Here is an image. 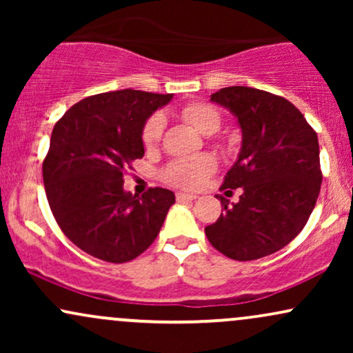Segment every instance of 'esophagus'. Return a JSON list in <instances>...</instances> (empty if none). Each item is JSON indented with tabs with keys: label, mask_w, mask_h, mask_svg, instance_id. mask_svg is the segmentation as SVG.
I'll return each mask as SVG.
<instances>
[{
	"label": "esophagus",
	"mask_w": 353,
	"mask_h": 353,
	"mask_svg": "<svg viewBox=\"0 0 353 353\" xmlns=\"http://www.w3.org/2000/svg\"><path fill=\"white\" fill-rule=\"evenodd\" d=\"M176 199L179 202H184V201H196L197 196H194V194H185V192H177L176 194Z\"/></svg>",
	"instance_id": "34e87169"
}]
</instances>
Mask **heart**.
<instances>
[{
    "label": "heart",
    "mask_w": 353,
    "mask_h": 353,
    "mask_svg": "<svg viewBox=\"0 0 353 353\" xmlns=\"http://www.w3.org/2000/svg\"><path fill=\"white\" fill-rule=\"evenodd\" d=\"M181 116L190 123L197 131L210 134L216 132L221 125V114L208 103H189L181 109ZM163 116L152 114L145 121L143 128V143L145 148H152L159 143L163 134ZM216 159L210 154H199L192 157H179L164 168L163 179L174 188L197 189L204 181L216 171Z\"/></svg>",
    "instance_id": "b5f03b06"
}]
</instances>
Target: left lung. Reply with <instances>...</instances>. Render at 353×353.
Segmentation results:
<instances>
[{"label": "left lung", "instance_id": "8db88e82", "mask_svg": "<svg viewBox=\"0 0 353 353\" xmlns=\"http://www.w3.org/2000/svg\"><path fill=\"white\" fill-rule=\"evenodd\" d=\"M210 101L241 124V154L221 190L242 188V196L237 204L217 196L224 214L205 236L234 261H255L285 247L309 221L322 184L317 132L290 101L262 89L222 88Z\"/></svg>", "mask_w": 353, "mask_h": 353}]
</instances>
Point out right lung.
Masks as SVG:
<instances>
[{
  "mask_svg": "<svg viewBox=\"0 0 353 353\" xmlns=\"http://www.w3.org/2000/svg\"><path fill=\"white\" fill-rule=\"evenodd\" d=\"M172 94L123 89L81 99L64 112L43 161L46 197L59 229L81 250L123 264L157 237L172 190L125 192L124 174L144 156L143 128Z\"/></svg>",
  "mask_w": 353,
  "mask_h": 353,
  "instance_id": "1",
  "label": "right lung"
}]
</instances>
